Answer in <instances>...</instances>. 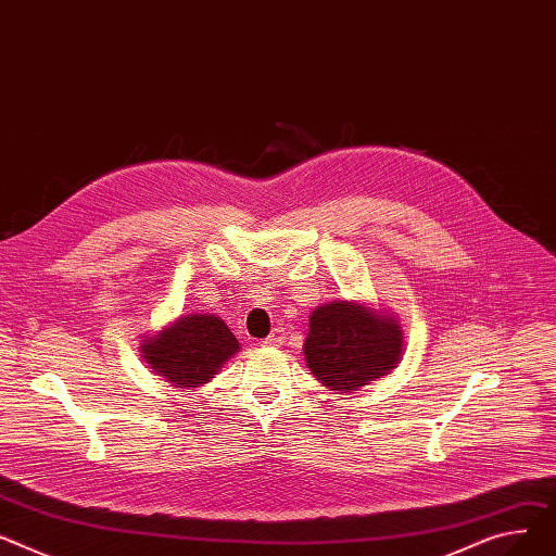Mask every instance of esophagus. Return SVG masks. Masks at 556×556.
<instances>
[{"mask_svg": "<svg viewBox=\"0 0 556 556\" xmlns=\"http://www.w3.org/2000/svg\"><path fill=\"white\" fill-rule=\"evenodd\" d=\"M267 348H280L285 343V330H274L265 341H263Z\"/></svg>", "mask_w": 556, "mask_h": 556, "instance_id": "34e87169", "label": "esophagus"}]
</instances>
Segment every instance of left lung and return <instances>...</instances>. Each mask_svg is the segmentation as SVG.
Segmentation results:
<instances>
[{
	"mask_svg": "<svg viewBox=\"0 0 556 556\" xmlns=\"http://www.w3.org/2000/svg\"><path fill=\"white\" fill-rule=\"evenodd\" d=\"M305 364L334 393H352L393 372L404 352L395 314L358 301L337 299L309 316Z\"/></svg>",
	"mask_w": 556,
	"mask_h": 556,
	"instance_id": "left-lung-1",
	"label": "left lung"
}]
</instances>
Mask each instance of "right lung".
I'll use <instances>...</instances> for the list:
<instances>
[{"label":"right lung","instance_id":"obj_1","mask_svg":"<svg viewBox=\"0 0 556 556\" xmlns=\"http://www.w3.org/2000/svg\"><path fill=\"white\" fill-rule=\"evenodd\" d=\"M139 350L154 375L190 393L208 383L240 343L219 316L192 312L143 337Z\"/></svg>","mask_w":556,"mask_h":556}]
</instances>
